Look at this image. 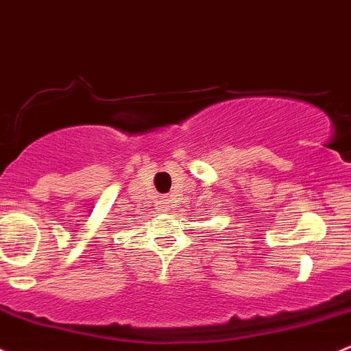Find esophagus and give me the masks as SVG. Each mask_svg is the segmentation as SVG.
I'll return each mask as SVG.
<instances>
[{"label": "esophagus", "mask_w": 351, "mask_h": 351, "mask_svg": "<svg viewBox=\"0 0 351 351\" xmlns=\"http://www.w3.org/2000/svg\"><path fill=\"white\" fill-rule=\"evenodd\" d=\"M161 208H163V210H165V211H167V210H169V199L167 198V196H165V198H163V199H161Z\"/></svg>", "instance_id": "34e87169"}]
</instances>
